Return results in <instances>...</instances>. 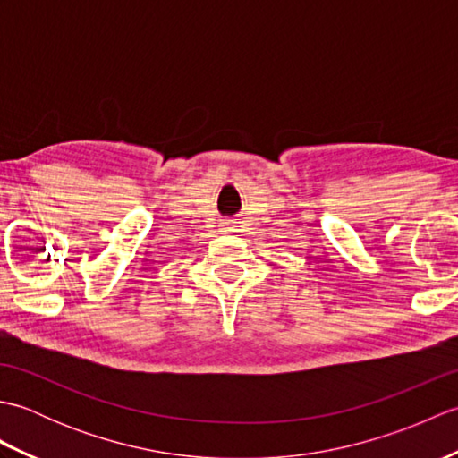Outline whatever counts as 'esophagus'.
<instances>
[{"mask_svg":"<svg viewBox=\"0 0 458 458\" xmlns=\"http://www.w3.org/2000/svg\"><path fill=\"white\" fill-rule=\"evenodd\" d=\"M224 228H230V224L226 222V224H224Z\"/></svg>","mask_w":458,"mask_h":458,"instance_id":"obj_1","label":"esophagus"}]
</instances>
